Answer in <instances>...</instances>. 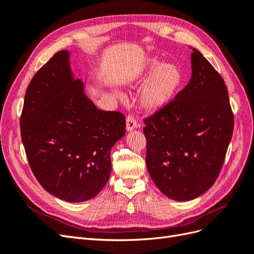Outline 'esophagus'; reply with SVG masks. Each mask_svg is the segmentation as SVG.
I'll return each instance as SVG.
<instances>
[{
	"instance_id": "34e87169",
	"label": "esophagus",
	"mask_w": 254,
	"mask_h": 254,
	"mask_svg": "<svg viewBox=\"0 0 254 254\" xmlns=\"http://www.w3.org/2000/svg\"><path fill=\"white\" fill-rule=\"evenodd\" d=\"M137 127L135 119L132 117V115H129L126 120V130L127 131H131V130L135 129Z\"/></svg>"
}]
</instances>
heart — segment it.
<instances>
[{
  "label": "heart",
  "instance_id": "heart-1",
  "mask_svg": "<svg viewBox=\"0 0 254 254\" xmlns=\"http://www.w3.org/2000/svg\"><path fill=\"white\" fill-rule=\"evenodd\" d=\"M146 79L140 94V106L146 111L156 112L173 101L183 82V74L176 64H163L160 58L148 56L137 66L131 82L136 84ZM113 92L118 98H123L119 91Z\"/></svg>",
  "mask_w": 254,
  "mask_h": 254
}]
</instances>
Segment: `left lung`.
Segmentation results:
<instances>
[{"label":"left lung","mask_w":254,"mask_h":254,"mask_svg":"<svg viewBox=\"0 0 254 254\" xmlns=\"http://www.w3.org/2000/svg\"><path fill=\"white\" fill-rule=\"evenodd\" d=\"M191 77L175 99L145 119L146 166L168 198L189 201L217 179L233 133L234 119L224 79L193 49Z\"/></svg>","instance_id":"left-lung-1"}]
</instances>
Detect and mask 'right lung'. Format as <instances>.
Returning a JSON list of instances; mask_svg holds the SVG:
<instances>
[{"label":"right lung","instance_id":"right-lung-1","mask_svg":"<svg viewBox=\"0 0 254 254\" xmlns=\"http://www.w3.org/2000/svg\"><path fill=\"white\" fill-rule=\"evenodd\" d=\"M71 53H56L30 80L20 119L30 168L42 188L68 202L95 197L111 174L110 151L125 134V117L103 111L71 68Z\"/></svg>","mask_w":254,"mask_h":254}]
</instances>
